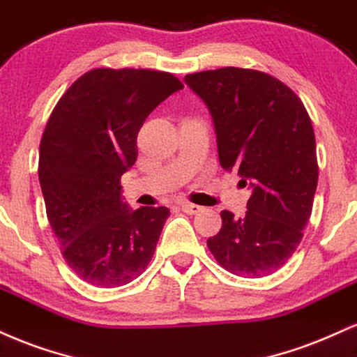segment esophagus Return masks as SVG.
I'll return each instance as SVG.
<instances>
[{"label":"esophagus","instance_id":"34e87169","mask_svg":"<svg viewBox=\"0 0 357 357\" xmlns=\"http://www.w3.org/2000/svg\"><path fill=\"white\" fill-rule=\"evenodd\" d=\"M180 208H182L185 213H190V215H194V213H199L200 211H202V207H200V205H195L190 202H182L180 204Z\"/></svg>","mask_w":357,"mask_h":357}]
</instances>
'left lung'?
Wrapping results in <instances>:
<instances>
[{
  "mask_svg": "<svg viewBox=\"0 0 357 357\" xmlns=\"http://www.w3.org/2000/svg\"><path fill=\"white\" fill-rule=\"evenodd\" d=\"M211 112L224 170L237 167L252 195L244 217L222 211L207 247L225 271L264 278L286 264L303 241L316 194V137L294 91L264 71L227 68L185 77Z\"/></svg>",
  "mask_w": 357,
  "mask_h": 357,
  "instance_id": "8db88e82",
  "label": "left lung"
}]
</instances>
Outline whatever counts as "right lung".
I'll return each instance as SVG.
<instances>
[{
	"mask_svg": "<svg viewBox=\"0 0 357 357\" xmlns=\"http://www.w3.org/2000/svg\"><path fill=\"white\" fill-rule=\"evenodd\" d=\"M182 88L167 71L95 68L50 115L38 163L46 215L63 259L91 286H125L152 261L170 211H130L120 178L137 160L146 116Z\"/></svg>",
	"mask_w": 357,
	"mask_h": 357,
	"instance_id": "right-lung-1",
	"label": "right lung"
}]
</instances>
